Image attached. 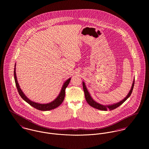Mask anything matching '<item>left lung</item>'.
Segmentation results:
<instances>
[{
	"instance_id": "8db88e82",
	"label": "left lung",
	"mask_w": 149,
	"mask_h": 149,
	"mask_svg": "<svg viewBox=\"0 0 149 149\" xmlns=\"http://www.w3.org/2000/svg\"><path fill=\"white\" fill-rule=\"evenodd\" d=\"M134 82H135V80H134L133 81V83H132V86H131V88L130 91V92H128L127 96L124 99H123L122 101L116 103V104H111V105H102V104H100L98 103H97L96 102H95L92 98V97L91 96L89 92L88 91L87 89H86V87L85 85V83L84 82H83V89H84V93H85V99H86V101L87 102V103L92 107L95 108H96L97 109H100V110H102V111H107L108 109H109V110H112V109H114L115 108H116L117 107H118L119 106H120V105H122L127 99L130 96V95H131V93L132 92V90H133V88H134Z\"/></svg>"
}]
</instances>
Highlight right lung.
Returning <instances> with one entry per match:
<instances>
[{
  "mask_svg": "<svg viewBox=\"0 0 149 149\" xmlns=\"http://www.w3.org/2000/svg\"><path fill=\"white\" fill-rule=\"evenodd\" d=\"M15 68H14V79H15V84L17 88V90L19 92V95L21 96L22 98L27 103H29L30 106L33 107L34 108L40 110V111H49L53 109H54L57 107L60 106L61 104V103L63 102L64 101V98H65V89L68 86V84L70 83V78L68 79L63 85V87L61 88V92H60L58 96H57V97L56 99H55L54 100H53V102L49 103H47V104H40V103H36L34 102H33L31 100H30V99H29V98L27 97V96L23 93V92H22V91L19 85V84L18 83L17 81V76H16V72H15Z\"/></svg>",
  "mask_w": 149,
  "mask_h": 149,
  "instance_id": "add662e5",
  "label": "right lung"
}]
</instances>
